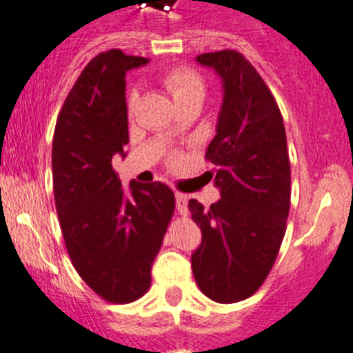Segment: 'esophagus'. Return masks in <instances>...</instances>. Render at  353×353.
Segmentation results:
<instances>
[{"label": "esophagus", "instance_id": "obj_1", "mask_svg": "<svg viewBox=\"0 0 353 353\" xmlns=\"http://www.w3.org/2000/svg\"><path fill=\"white\" fill-rule=\"evenodd\" d=\"M176 207L181 215L188 214V194L181 193V191H176Z\"/></svg>", "mask_w": 353, "mask_h": 353}]
</instances>
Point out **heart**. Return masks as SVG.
<instances>
[{"label":"heart","instance_id":"heart-1","mask_svg":"<svg viewBox=\"0 0 353 353\" xmlns=\"http://www.w3.org/2000/svg\"><path fill=\"white\" fill-rule=\"evenodd\" d=\"M163 84L169 90V93L172 94L176 103L190 100V98H203L205 94L203 79L196 72L190 70V68H176V70L169 72L163 77ZM136 100H138V94L132 93L131 98H129V110L131 112L134 108Z\"/></svg>","mask_w":353,"mask_h":353}]
</instances>
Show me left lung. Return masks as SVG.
I'll list each match as a JSON object with an SVG mask.
<instances>
[{"label":"left lung","instance_id":"left-lung-1","mask_svg":"<svg viewBox=\"0 0 353 353\" xmlns=\"http://www.w3.org/2000/svg\"><path fill=\"white\" fill-rule=\"evenodd\" d=\"M221 77L222 103L205 159L221 200L205 208L190 200L201 245L191 255L198 288L219 303L252 296L274 265L292 196L281 112L259 72L232 50L198 54Z\"/></svg>","mask_w":353,"mask_h":353}]
</instances>
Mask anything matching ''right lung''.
I'll return each mask as SVG.
<instances>
[{"label":"right lung","instance_id":"obj_1","mask_svg":"<svg viewBox=\"0 0 353 353\" xmlns=\"http://www.w3.org/2000/svg\"><path fill=\"white\" fill-rule=\"evenodd\" d=\"M110 50L85 65L68 93L53 136V193L75 271L112 303L141 299L176 200L167 184L131 181L112 167L129 143L125 74L148 63Z\"/></svg>","mask_w":353,"mask_h":353}]
</instances>
